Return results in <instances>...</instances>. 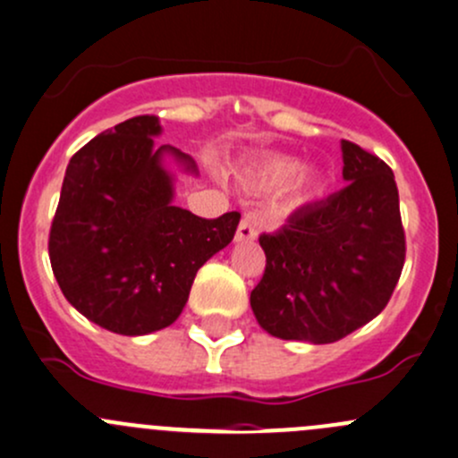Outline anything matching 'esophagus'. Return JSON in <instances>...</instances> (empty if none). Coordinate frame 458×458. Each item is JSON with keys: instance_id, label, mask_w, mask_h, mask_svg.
<instances>
[{"instance_id": "esophagus-1", "label": "esophagus", "mask_w": 458, "mask_h": 458, "mask_svg": "<svg viewBox=\"0 0 458 458\" xmlns=\"http://www.w3.org/2000/svg\"><path fill=\"white\" fill-rule=\"evenodd\" d=\"M259 234L257 230V224H254L252 216H243L242 224H239L237 228V234H234V242L237 243H248V242H254Z\"/></svg>"}]
</instances>
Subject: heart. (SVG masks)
I'll return each mask as SVG.
<instances>
[{
    "mask_svg": "<svg viewBox=\"0 0 458 458\" xmlns=\"http://www.w3.org/2000/svg\"><path fill=\"white\" fill-rule=\"evenodd\" d=\"M298 162L287 156H267L259 160L257 165L248 171L245 175V184L254 191L272 192L290 184L293 176L298 173ZM294 181V180H293ZM318 184L311 173H302L297 180L292 182V195L296 201H307L316 195Z\"/></svg>",
    "mask_w": 458,
    "mask_h": 458,
    "instance_id": "obj_1",
    "label": "heart"
}]
</instances>
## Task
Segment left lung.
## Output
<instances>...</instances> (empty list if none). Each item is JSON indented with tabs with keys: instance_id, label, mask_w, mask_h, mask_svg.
<instances>
[{
	"instance_id": "obj_1",
	"label": "left lung",
	"mask_w": 458,
	"mask_h": 458,
	"mask_svg": "<svg viewBox=\"0 0 458 458\" xmlns=\"http://www.w3.org/2000/svg\"><path fill=\"white\" fill-rule=\"evenodd\" d=\"M349 184L261 234L266 274L250 293L269 335L329 344L391 301L406 259L399 192L386 162L343 140Z\"/></svg>"
}]
</instances>
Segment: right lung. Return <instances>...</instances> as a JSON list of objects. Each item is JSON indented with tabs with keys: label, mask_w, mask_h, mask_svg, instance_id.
Returning a JSON list of instances; mask_svg holds the SVG:
<instances>
[{
	"label": "right lung",
	"mask_w": 458,
	"mask_h": 458,
	"mask_svg": "<svg viewBox=\"0 0 458 458\" xmlns=\"http://www.w3.org/2000/svg\"><path fill=\"white\" fill-rule=\"evenodd\" d=\"M156 115L98 133L67 165L50 228V263L76 311L120 335L173 325L197 269L233 242L242 215L201 219L173 204L165 160L197 173L191 156L157 147Z\"/></svg>",
	"instance_id": "1"
}]
</instances>
